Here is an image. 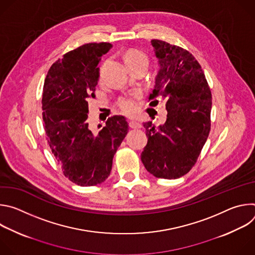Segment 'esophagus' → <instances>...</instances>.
Wrapping results in <instances>:
<instances>
[{
  "label": "esophagus",
  "instance_id": "34e87169",
  "mask_svg": "<svg viewBox=\"0 0 255 255\" xmlns=\"http://www.w3.org/2000/svg\"><path fill=\"white\" fill-rule=\"evenodd\" d=\"M129 127L132 129H138V128H141L142 125L136 121H129Z\"/></svg>",
  "mask_w": 255,
  "mask_h": 255
}]
</instances>
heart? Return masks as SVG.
Listing matches in <instances>:
<instances>
[{
	"mask_svg": "<svg viewBox=\"0 0 255 255\" xmlns=\"http://www.w3.org/2000/svg\"><path fill=\"white\" fill-rule=\"evenodd\" d=\"M125 64L127 68L135 66H144L147 69L149 64V58L144 52L136 49L129 50L125 54ZM137 96H126L118 100L117 106L120 110L128 115L135 113L137 109Z\"/></svg>",
	"mask_w": 255,
	"mask_h": 255,
	"instance_id": "b5f03b06",
	"label": "heart"
}]
</instances>
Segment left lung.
Listing matches in <instances>:
<instances>
[{
	"instance_id": "1",
	"label": "left lung",
	"mask_w": 255,
	"mask_h": 255,
	"mask_svg": "<svg viewBox=\"0 0 255 255\" xmlns=\"http://www.w3.org/2000/svg\"><path fill=\"white\" fill-rule=\"evenodd\" d=\"M151 44L160 69L149 100L164 99L167 115L158 128L143 124L148 141L141 160L155 177L178 178L193 168L209 136L212 94L192 53L158 39Z\"/></svg>"
}]
</instances>
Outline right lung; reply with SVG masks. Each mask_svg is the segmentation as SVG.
Wrapping results in <instances>:
<instances>
[{
	"instance_id": "add662e5",
	"label": "right lung",
	"mask_w": 255,
	"mask_h": 255,
	"mask_svg": "<svg viewBox=\"0 0 255 255\" xmlns=\"http://www.w3.org/2000/svg\"><path fill=\"white\" fill-rule=\"evenodd\" d=\"M108 42L87 43L63 54L49 68L42 95V118L49 147L72 183L92 187L110 175L113 157L127 135L123 116L108 118L94 131L88 113L96 98L101 57L112 48Z\"/></svg>"
}]
</instances>
